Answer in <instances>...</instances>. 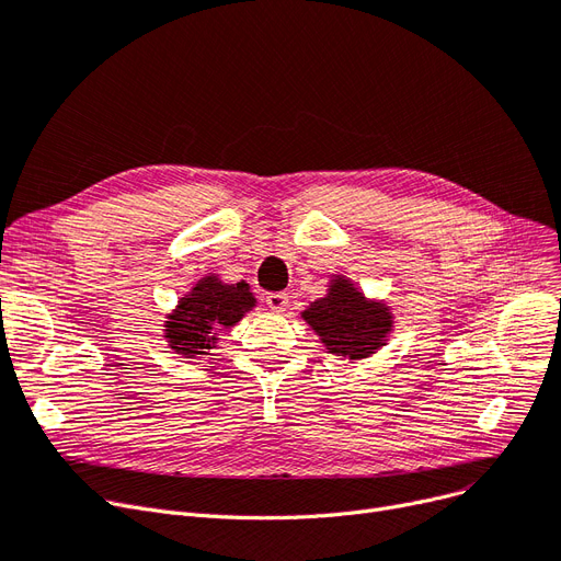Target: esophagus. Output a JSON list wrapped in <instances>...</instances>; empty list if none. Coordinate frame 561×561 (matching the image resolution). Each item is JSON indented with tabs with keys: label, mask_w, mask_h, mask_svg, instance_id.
<instances>
[{
	"label": "esophagus",
	"mask_w": 561,
	"mask_h": 561,
	"mask_svg": "<svg viewBox=\"0 0 561 561\" xmlns=\"http://www.w3.org/2000/svg\"><path fill=\"white\" fill-rule=\"evenodd\" d=\"M265 305L273 309V312H284V309L288 307V294H282V291L267 294L265 296Z\"/></svg>",
	"instance_id": "esophagus-1"
}]
</instances>
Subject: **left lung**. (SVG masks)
I'll use <instances>...</instances> for the list:
<instances>
[{
    "instance_id": "1",
    "label": "left lung",
    "mask_w": 561,
    "mask_h": 561,
    "mask_svg": "<svg viewBox=\"0 0 561 561\" xmlns=\"http://www.w3.org/2000/svg\"><path fill=\"white\" fill-rule=\"evenodd\" d=\"M302 319L321 337L330 354L360 360L386 344L392 317L383 302H369L344 277L330 282L328 296L309 305Z\"/></svg>"
}]
</instances>
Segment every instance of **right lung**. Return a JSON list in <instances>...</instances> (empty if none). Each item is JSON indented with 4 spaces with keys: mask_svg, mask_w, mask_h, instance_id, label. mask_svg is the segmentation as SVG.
<instances>
[{
    "mask_svg": "<svg viewBox=\"0 0 561 561\" xmlns=\"http://www.w3.org/2000/svg\"><path fill=\"white\" fill-rule=\"evenodd\" d=\"M254 305L256 298L249 284H224L219 277L207 275L169 314L163 325L165 340L186 358L207 356V348L217 344V330L233 328Z\"/></svg>",
    "mask_w": 561,
    "mask_h": 561,
    "instance_id": "1",
    "label": "right lung"
}]
</instances>
